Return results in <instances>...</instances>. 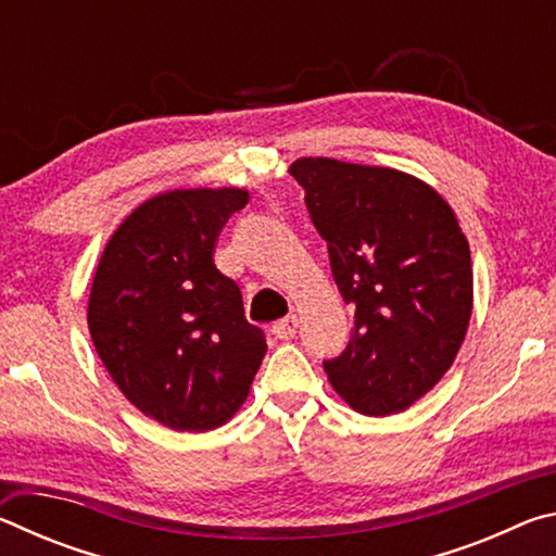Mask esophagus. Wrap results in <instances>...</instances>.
<instances>
[{
	"instance_id": "esophagus-1",
	"label": "esophagus",
	"mask_w": 556,
	"mask_h": 556,
	"mask_svg": "<svg viewBox=\"0 0 556 556\" xmlns=\"http://www.w3.org/2000/svg\"><path fill=\"white\" fill-rule=\"evenodd\" d=\"M296 328H299V318L291 314L271 326V333H275V338H279V341H291V338L296 336Z\"/></svg>"
}]
</instances>
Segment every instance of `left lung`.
Masks as SVG:
<instances>
[{
    "instance_id": "1",
    "label": "left lung",
    "mask_w": 556,
    "mask_h": 556,
    "mask_svg": "<svg viewBox=\"0 0 556 556\" xmlns=\"http://www.w3.org/2000/svg\"><path fill=\"white\" fill-rule=\"evenodd\" d=\"M289 174L355 312L351 343L324 363L328 382L368 417L404 412L454 365L473 312L456 213L437 188L390 166L301 156Z\"/></svg>"
}]
</instances>
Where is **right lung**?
I'll use <instances>...</instances> for the list:
<instances>
[{"instance_id": "obj_1", "label": "right lung", "mask_w": 556, "mask_h": 556, "mask_svg": "<svg viewBox=\"0 0 556 556\" xmlns=\"http://www.w3.org/2000/svg\"><path fill=\"white\" fill-rule=\"evenodd\" d=\"M250 193L174 188L112 232L92 277L88 328L129 404L174 431H211L248 400L267 353L240 287L213 262L215 240Z\"/></svg>"}]
</instances>
